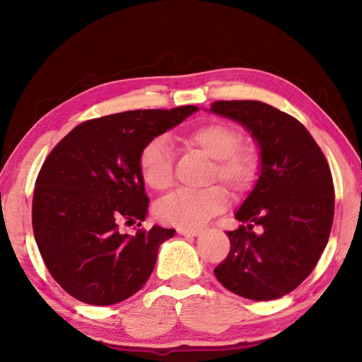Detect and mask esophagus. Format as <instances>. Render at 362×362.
<instances>
[{
	"label": "esophagus",
	"instance_id": "obj_1",
	"mask_svg": "<svg viewBox=\"0 0 362 362\" xmlns=\"http://www.w3.org/2000/svg\"><path fill=\"white\" fill-rule=\"evenodd\" d=\"M177 233L182 236H199L201 231L196 228H185V226H179V228H177Z\"/></svg>",
	"mask_w": 362,
	"mask_h": 362
}]
</instances>
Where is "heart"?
Instances as JSON below:
<instances>
[{"instance_id":"heart-1","label":"heart","mask_w":362,"mask_h":362,"mask_svg":"<svg viewBox=\"0 0 362 362\" xmlns=\"http://www.w3.org/2000/svg\"><path fill=\"white\" fill-rule=\"evenodd\" d=\"M189 148L199 150L214 159L211 182L220 180L233 193H243L252 187L257 177V158L252 150L243 148L241 134L226 122H207L182 139ZM139 169L151 189L164 192L174 182V153L168 137H156L146 144L139 156ZM222 187L203 192L179 189L164 198L156 207V216L164 223L179 226H201L222 212L226 206Z\"/></svg>"}]
</instances>
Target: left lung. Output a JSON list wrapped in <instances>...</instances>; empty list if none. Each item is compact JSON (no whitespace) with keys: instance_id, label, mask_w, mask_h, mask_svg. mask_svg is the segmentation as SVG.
<instances>
[{"instance_id":"left-lung-1","label":"left lung","mask_w":362,"mask_h":362,"mask_svg":"<svg viewBox=\"0 0 362 362\" xmlns=\"http://www.w3.org/2000/svg\"><path fill=\"white\" fill-rule=\"evenodd\" d=\"M209 112L255 140L259 179L226 231L230 254L214 269L223 287L257 302L292 292L313 272L329 241L334 185L329 164L306 127L259 100H218Z\"/></svg>"}]
</instances>
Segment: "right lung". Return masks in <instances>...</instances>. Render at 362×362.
Wrapping results in <instances>:
<instances>
[{
    "label": "right lung",
    "mask_w": 362,
    "mask_h": 362,
    "mask_svg": "<svg viewBox=\"0 0 362 362\" xmlns=\"http://www.w3.org/2000/svg\"><path fill=\"white\" fill-rule=\"evenodd\" d=\"M198 110H132L89 119L49 153L35 185L33 233L49 273L71 297L113 305L148 281L159 246L175 230L119 231L121 222H144L148 214L140 151Z\"/></svg>",
    "instance_id": "right-lung-1"
}]
</instances>
